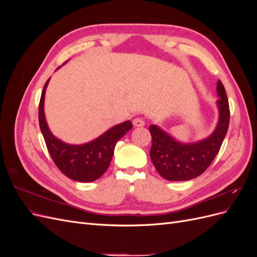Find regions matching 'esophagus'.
Wrapping results in <instances>:
<instances>
[{
	"instance_id": "34e87169",
	"label": "esophagus",
	"mask_w": 257,
	"mask_h": 257,
	"mask_svg": "<svg viewBox=\"0 0 257 257\" xmlns=\"http://www.w3.org/2000/svg\"><path fill=\"white\" fill-rule=\"evenodd\" d=\"M133 124H134V126H136V127H141V126L145 125V121H144L143 118H141V116H137V118H135L133 120Z\"/></svg>"
}]
</instances>
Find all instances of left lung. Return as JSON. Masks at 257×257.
<instances>
[{
    "instance_id": "obj_1",
    "label": "left lung",
    "mask_w": 257,
    "mask_h": 257,
    "mask_svg": "<svg viewBox=\"0 0 257 257\" xmlns=\"http://www.w3.org/2000/svg\"><path fill=\"white\" fill-rule=\"evenodd\" d=\"M219 122L213 133L203 141L183 144L157 125H150L152 147L150 157L158 173L169 181L191 180L210 166L226 136L229 124V105L226 91L219 80L216 84Z\"/></svg>"
}]
</instances>
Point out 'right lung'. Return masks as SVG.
Wrapping results in <instances>:
<instances>
[{"instance_id":"obj_1","label":"right lung","mask_w":257,"mask_h":257,"mask_svg":"<svg viewBox=\"0 0 257 257\" xmlns=\"http://www.w3.org/2000/svg\"><path fill=\"white\" fill-rule=\"evenodd\" d=\"M49 79L46 81L38 106V121L46 146L54 164L66 177L78 182L94 181L109 166L115 144L133 128L131 121L114 125L94 141L83 145H68L54 137L47 125L44 112L45 92Z\"/></svg>"}]
</instances>
